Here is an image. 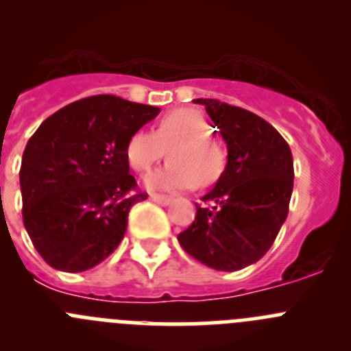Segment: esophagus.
Listing matches in <instances>:
<instances>
[{
  "label": "esophagus",
  "mask_w": 351,
  "mask_h": 351,
  "mask_svg": "<svg viewBox=\"0 0 351 351\" xmlns=\"http://www.w3.org/2000/svg\"><path fill=\"white\" fill-rule=\"evenodd\" d=\"M150 199H152L154 202H157V204H160V206H169L173 202V197H169V195L152 194V195H150Z\"/></svg>",
  "instance_id": "obj_1"
}]
</instances>
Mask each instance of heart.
<instances>
[{"mask_svg":"<svg viewBox=\"0 0 351 351\" xmlns=\"http://www.w3.org/2000/svg\"><path fill=\"white\" fill-rule=\"evenodd\" d=\"M169 162L147 175L150 191H176L215 183L223 173L227 154L220 142L209 138V123L194 107H180L160 117L156 131L138 130L126 145V159L135 171H149L166 156Z\"/></svg>","mask_w":351,"mask_h":351,"instance_id":"b5f03b06","label":"heart"}]
</instances>
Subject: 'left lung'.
I'll return each instance as SVG.
<instances>
[{"mask_svg": "<svg viewBox=\"0 0 351 351\" xmlns=\"http://www.w3.org/2000/svg\"><path fill=\"white\" fill-rule=\"evenodd\" d=\"M195 104L227 143V166L202 197L195 220L178 235L186 253L220 271L256 263L286 221L293 194V154L280 133L256 114L213 98Z\"/></svg>", "mask_w": 351, "mask_h": 351, "instance_id": "obj_1", "label": "left lung"}]
</instances>
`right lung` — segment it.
Returning a JSON list of instances; mask_svg holds the SVG:
<instances>
[{
    "mask_svg": "<svg viewBox=\"0 0 351 351\" xmlns=\"http://www.w3.org/2000/svg\"><path fill=\"white\" fill-rule=\"evenodd\" d=\"M159 114L114 95L72 101L51 114L29 138L22 156L24 227L50 267L84 271L123 241L135 191L128 140Z\"/></svg>",
    "mask_w": 351,
    "mask_h": 351,
    "instance_id": "right-lung-1",
    "label": "right lung"
}]
</instances>
